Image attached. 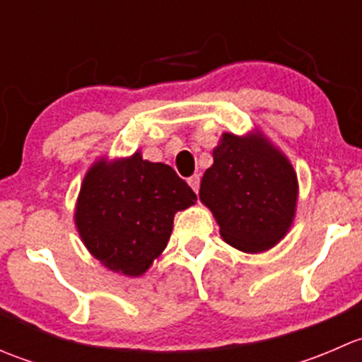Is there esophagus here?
Segmentation results:
<instances>
[{
    "instance_id": "esophagus-1",
    "label": "esophagus",
    "mask_w": 362,
    "mask_h": 362,
    "mask_svg": "<svg viewBox=\"0 0 362 362\" xmlns=\"http://www.w3.org/2000/svg\"><path fill=\"white\" fill-rule=\"evenodd\" d=\"M199 180H202V178H199V175H192V177H189L187 182H189V185H191L192 191H194V192H198Z\"/></svg>"
}]
</instances>
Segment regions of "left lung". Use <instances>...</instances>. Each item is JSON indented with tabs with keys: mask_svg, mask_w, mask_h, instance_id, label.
<instances>
[{
	"mask_svg": "<svg viewBox=\"0 0 362 362\" xmlns=\"http://www.w3.org/2000/svg\"><path fill=\"white\" fill-rule=\"evenodd\" d=\"M298 194L293 163L257 127L222 133L199 187L224 242L247 254L273 249L289 233Z\"/></svg>",
	"mask_w": 362,
	"mask_h": 362,
	"instance_id": "left-lung-1",
	"label": "left lung"
}]
</instances>
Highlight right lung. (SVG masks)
Here are the masks:
<instances>
[{
  "label": "right lung",
  "mask_w": 362,
  "mask_h": 362,
  "mask_svg": "<svg viewBox=\"0 0 362 362\" xmlns=\"http://www.w3.org/2000/svg\"><path fill=\"white\" fill-rule=\"evenodd\" d=\"M196 194L171 166L136 151L127 158L96 159L76 198L75 228L101 264L124 276H141L166 249L177 211Z\"/></svg>",
  "instance_id": "1"
}]
</instances>
